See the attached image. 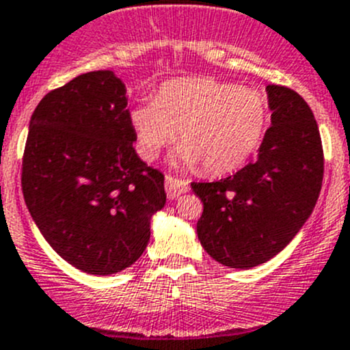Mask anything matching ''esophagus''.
Instances as JSON below:
<instances>
[{"label": "esophagus", "mask_w": 350, "mask_h": 350, "mask_svg": "<svg viewBox=\"0 0 350 350\" xmlns=\"http://www.w3.org/2000/svg\"><path fill=\"white\" fill-rule=\"evenodd\" d=\"M165 191H166V196H168V199H177L178 196L189 191V182L182 180V178H177V177H172V175H166Z\"/></svg>", "instance_id": "obj_1"}]
</instances>
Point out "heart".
Listing matches in <instances>:
<instances>
[{
    "label": "heart",
    "mask_w": 350,
    "mask_h": 350,
    "mask_svg": "<svg viewBox=\"0 0 350 350\" xmlns=\"http://www.w3.org/2000/svg\"><path fill=\"white\" fill-rule=\"evenodd\" d=\"M139 154L154 159L175 142L180 159L208 175L234 172L249 161L269 127L265 92L213 79H177L163 84L152 101L131 113Z\"/></svg>",
    "instance_id": "b5f03b06"
}]
</instances>
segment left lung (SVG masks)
Wrapping results in <instances>:
<instances>
[{"label": "left lung", "mask_w": 350, "mask_h": 350, "mask_svg": "<svg viewBox=\"0 0 350 350\" xmlns=\"http://www.w3.org/2000/svg\"><path fill=\"white\" fill-rule=\"evenodd\" d=\"M271 125L254 161L227 178L192 182L202 201L198 237L230 268L247 269L277 256L311 215L321 191V137L308 103L292 89L268 85Z\"/></svg>", "instance_id": "obj_1"}]
</instances>
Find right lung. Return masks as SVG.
<instances>
[{
  "instance_id": "obj_1",
  "label": "right lung",
  "mask_w": 350,
  "mask_h": 350,
  "mask_svg": "<svg viewBox=\"0 0 350 350\" xmlns=\"http://www.w3.org/2000/svg\"><path fill=\"white\" fill-rule=\"evenodd\" d=\"M125 85L109 70L53 89L32 113L22 192L48 244L75 268L113 275L134 265L165 206V177L132 148Z\"/></svg>"
}]
</instances>
